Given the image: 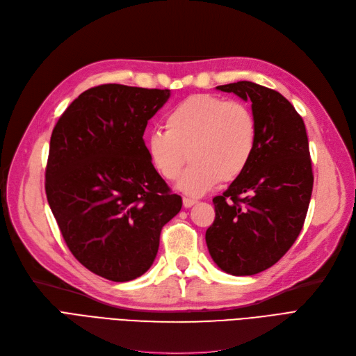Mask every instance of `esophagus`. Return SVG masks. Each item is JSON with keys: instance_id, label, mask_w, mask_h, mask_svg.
<instances>
[{"instance_id": "1", "label": "esophagus", "mask_w": 356, "mask_h": 356, "mask_svg": "<svg viewBox=\"0 0 356 356\" xmlns=\"http://www.w3.org/2000/svg\"><path fill=\"white\" fill-rule=\"evenodd\" d=\"M195 204H196V201L192 200V198H183V207H185V208H191Z\"/></svg>"}]
</instances>
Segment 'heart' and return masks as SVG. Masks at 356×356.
I'll return each mask as SVG.
<instances>
[{"label":"heart","instance_id":"1","mask_svg":"<svg viewBox=\"0 0 356 356\" xmlns=\"http://www.w3.org/2000/svg\"><path fill=\"white\" fill-rule=\"evenodd\" d=\"M165 131L145 142L148 160L165 180H176L188 156L192 165L179 189L201 196L217 183L238 179L251 163L258 140L257 118L242 102L214 95H191L164 117Z\"/></svg>","mask_w":356,"mask_h":356}]
</instances>
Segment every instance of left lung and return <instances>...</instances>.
Returning a JSON list of instances; mask_svg holds the SVG:
<instances>
[{
    "instance_id": "1",
    "label": "left lung",
    "mask_w": 356,
    "mask_h": 356,
    "mask_svg": "<svg viewBox=\"0 0 356 356\" xmlns=\"http://www.w3.org/2000/svg\"><path fill=\"white\" fill-rule=\"evenodd\" d=\"M217 89L252 102L258 140L246 170L213 200L205 241L222 271L252 275L273 267L304 227L314 185L308 136L280 92L248 81Z\"/></svg>"
}]
</instances>
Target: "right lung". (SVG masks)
Masks as SVG:
<instances>
[{"instance_id": "add662e5", "label": "right lung", "mask_w": 356, "mask_h": 356, "mask_svg": "<svg viewBox=\"0 0 356 356\" xmlns=\"http://www.w3.org/2000/svg\"><path fill=\"white\" fill-rule=\"evenodd\" d=\"M168 89L117 83L79 95L49 140L45 193L63 239L89 271L111 282L148 271L163 227L181 208L151 165L143 131Z\"/></svg>"}]
</instances>
